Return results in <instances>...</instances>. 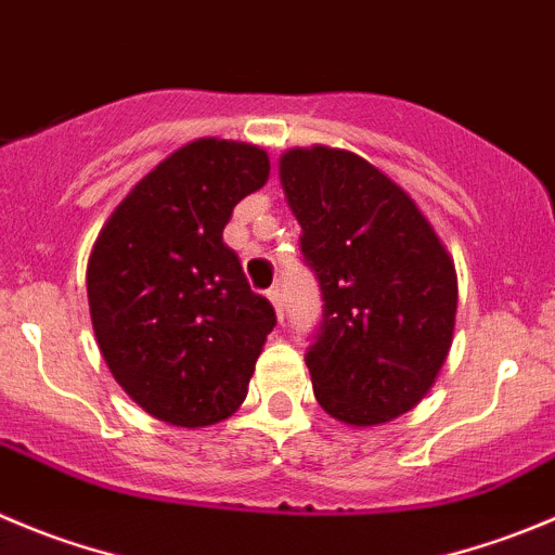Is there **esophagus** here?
Wrapping results in <instances>:
<instances>
[{
	"mask_svg": "<svg viewBox=\"0 0 555 555\" xmlns=\"http://www.w3.org/2000/svg\"><path fill=\"white\" fill-rule=\"evenodd\" d=\"M267 299H269V302H272V308H274V313H278V319H283V292H281V288H269Z\"/></svg>",
	"mask_w": 555,
	"mask_h": 555,
	"instance_id": "obj_1",
	"label": "esophagus"
}]
</instances>
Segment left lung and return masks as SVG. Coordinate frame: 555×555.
Segmentation results:
<instances>
[{"label": "left lung", "instance_id": "obj_1", "mask_svg": "<svg viewBox=\"0 0 555 555\" xmlns=\"http://www.w3.org/2000/svg\"><path fill=\"white\" fill-rule=\"evenodd\" d=\"M278 173L324 294L305 353L315 400L353 427L398 420L430 392L452 348L455 261L414 198L365 157L294 146Z\"/></svg>", "mask_w": 555, "mask_h": 555}]
</instances>
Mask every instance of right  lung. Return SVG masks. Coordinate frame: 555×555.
I'll list each match as a JSON object with an SVG mask.
<instances>
[{
    "instance_id": "add662e5",
    "label": "right lung",
    "mask_w": 555,
    "mask_h": 555,
    "mask_svg": "<svg viewBox=\"0 0 555 555\" xmlns=\"http://www.w3.org/2000/svg\"><path fill=\"white\" fill-rule=\"evenodd\" d=\"M269 179L256 144L195 139L111 212L87 263L100 353L155 420L207 427L247 398L274 310L250 292L223 229Z\"/></svg>"
}]
</instances>
